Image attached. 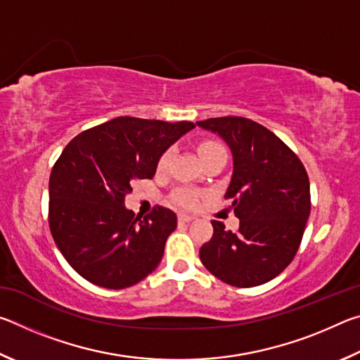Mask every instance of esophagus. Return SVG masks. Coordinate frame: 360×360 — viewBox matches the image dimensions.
Masks as SVG:
<instances>
[{"mask_svg": "<svg viewBox=\"0 0 360 360\" xmlns=\"http://www.w3.org/2000/svg\"><path fill=\"white\" fill-rule=\"evenodd\" d=\"M178 219H179L181 222H191V221H193L195 217L193 216H188V214H179Z\"/></svg>", "mask_w": 360, "mask_h": 360, "instance_id": "obj_1", "label": "esophagus"}]
</instances>
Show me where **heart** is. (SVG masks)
<instances>
[{"mask_svg": "<svg viewBox=\"0 0 360 360\" xmlns=\"http://www.w3.org/2000/svg\"><path fill=\"white\" fill-rule=\"evenodd\" d=\"M224 149L221 144L216 141H203L198 144V154L200 157H206L211 152ZM169 160H172V150H167L160 158H158V169H167V167L169 165ZM174 202L178 203L182 208H195L198 203V193L192 191V188H179L174 193Z\"/></svg>", "mask_w": 360, "mask_h": 360, "instance_id": "heart-1", "label": "heart"}]
</instances>
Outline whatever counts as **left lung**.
I'll return each mask as SVG.
<instances>
[{
    "label": "left lung",
    "mask_w": 360,
    "mask_h": 360,
    "mask_svg": "<svg viewBox=\"0 0 360 360\" xmlns=\"http://www.w3.org/2000/svg\"><path fill=\"white\" fill-rule=\"evenodd\" d=\"M231 150L233 173L225 198L240 219L236 231L212 221L214 233L200 260L221 281L254 288L276 278L292 259L311 210L307 169L275 133L246 117L197 122Z\"/></svg>",
    "instance_id": "left-lung-1"
}]
</instances>
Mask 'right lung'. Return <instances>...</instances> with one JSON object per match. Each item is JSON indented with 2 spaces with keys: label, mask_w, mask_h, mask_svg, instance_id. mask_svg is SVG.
<instances>
[{
  "label": "right lung",
  "mask_w": 360,
  "mask_h": 360,
  "mask_svg": "<svg viewBox=\"0 0 360 360\" xmlns=\"http://www.w3.org/2000/svg\"><path fill=\"white\" fill-rule=\"evenodd\" d=\"M195 129L192 122L117 117L79 133L49 179V227L72 270L92 284L125 289L160 264L178 225L157 206L144 219L125 208L138 179H152L158 158Z\"/></svg>",
  "instance_id": "1"
}]
</instances>
